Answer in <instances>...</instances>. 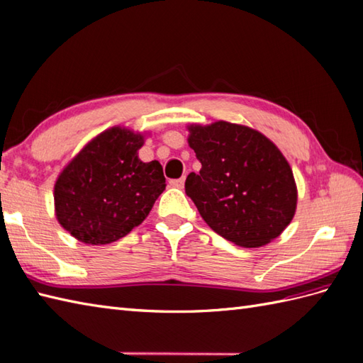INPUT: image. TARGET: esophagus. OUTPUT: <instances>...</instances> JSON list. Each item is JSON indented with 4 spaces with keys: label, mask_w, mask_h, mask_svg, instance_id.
Returning <instances> with one entry per match:
<instances>
[{
    "label": "esophagus",
    "mask_w": 363,
    "mask_h": 363,
    "mask_svg": "<svg viewBox=\"0 0 363 363\" xmlns=\"http://www.w3.org/2000/svg\"><path fill=\"white\" fill-rule=\"evenodd\" d=\"M169 184H171L172 188H179V189H182V188H183V184H184V179L182 177V179L171 180V182H169Z\"/></svg>",
    "instance_id": "esophagus-1"
}]
</instances>
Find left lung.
<instances>
[{
    "mask_svg": "<svg viewBox=\"0 0 363 363\" xmlns=\"http://www.w3.org/2000/svg\"><path fill=\"white\" fill-rule=\"evenodd\" d=\"M201 163L184 191L208 226L226 240L259 248L291 223L297 205L293 171L277 146L251 128L217 121L189 128Z\"/></svg>",
    "mask_w": 363,
    "mask_h": 363,
    "instance_id": "left-lung-1",
    "label": "left lung"
}]
</instances>
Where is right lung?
I'll return each mask as SVG.
<instances>
[{
  "mask_svg": "<svg viewBox=\"0 0 363 363\" xmlns=\"http://www.w3.org/2000/svg\"><path fill=\"white\" fill-rule=\"evenodd\" d=\"M143 135L112 128L87 143L55 183L60 225L77 240L108 245L129 234L164 191L163 167L143 163Z\"/></svg>",
  "mask_w": 363,
  "mask_h": 363,
  "instance_id": "obj_1",
  "label": "right lung"
}]
</instances>
